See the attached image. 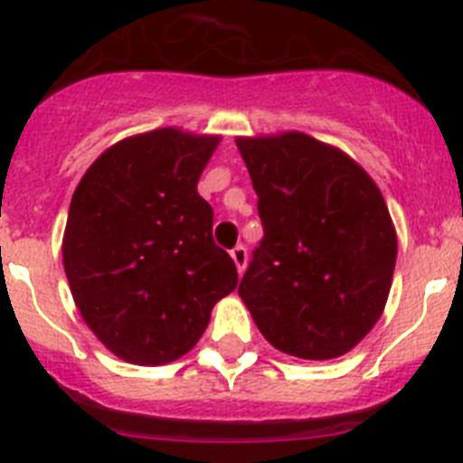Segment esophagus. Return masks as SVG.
Returning <instances> with one entry per match:
<instances>
[{
	"label": "esophagus",
	"mask_w": 463,
	"mask_h": 463,
	"mask_svg": "<svg viewBox=\"0 0 463 463\" xmlns=\"http://www.w3.org/2000/svg\"><path fill=\"white\" fill-rule=\"evenodd\" d=\"M232 260H234L236 269H239V273H243L245 266H248V248H245L243 243L236 245L234 250H232Z\"/></svg>",
	"instance_id": "34e87169"
}]
</instances>
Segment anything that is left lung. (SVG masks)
Instances as JSON below:
<instances>
[{"instance_id": "1", "label": "left lung", "mask_w": 463, "mask_h": 463, "mask_svg": "<svg viewBox=\"0 0 463 463\" xmlns=\"http://www.w3.org/2000/svg\"><path fill=\"white\" fill-rule=\"evenodd\" d=\"M264 239L239 296L282 354L330 360L379 321L397 260L383 194L339 148L303 133L236 142Z\"/></svg>"}]
</instances>
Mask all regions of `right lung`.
Returning a JSON list of instances; mask_svg holds the SVG:
<instances>
[{"label": "right lung", "mask_w": 463, "mask_h": 463, "mask_svg": "<svg viewBox=\"0 0 463 463\" xmlns=\"http://www.w3.org/2000/svg\"><path fill=\"white\" fill-rule=\"evenodd\" d=\"M220 137L160 128L100 156L68 209L63 269L80 315L118 358L165 364L188 354L239 273L213 241L197 193Z\"/></svg>", "instance_id": "add662e5"}]
</instances>
